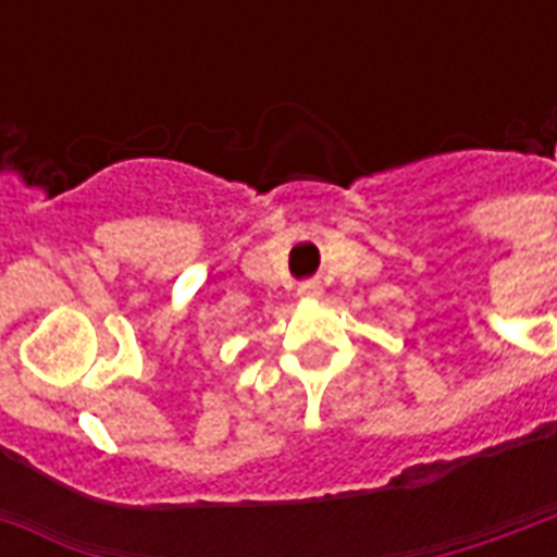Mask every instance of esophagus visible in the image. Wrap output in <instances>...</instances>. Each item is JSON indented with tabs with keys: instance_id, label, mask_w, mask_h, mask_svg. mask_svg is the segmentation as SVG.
<instances>
[{
	"instance_id": "obj_1",
	"label": "esophagus",
	"mask_w": 557,
	"mask_h": 557,
	"mask_svg": "<svg viewBox=\"0 0 557 557\" xmlns=\"http://www.w3.org/2000/svg\"><path fill=\"white\" fill-rule=\"evenodd\" d=\"M297 295L304 297V300H309V297L321 295V286H318V283H300V288H297Z\"/></svg>"
}]
</instances>
